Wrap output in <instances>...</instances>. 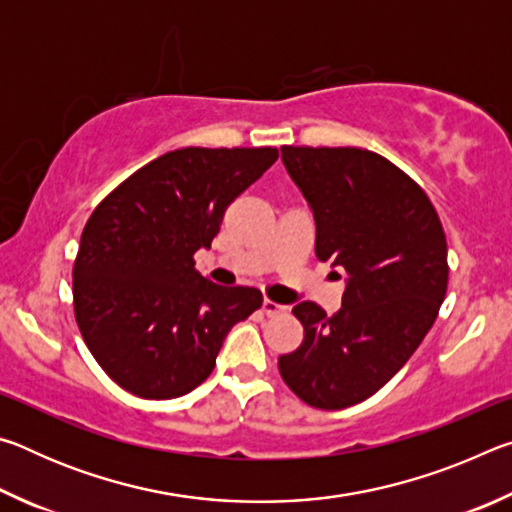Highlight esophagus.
Segmentation results:
<instances>
[{"label":"esophagus","instance_id":"1","mask_svg":"<svg viewBox=\"0 0 512 512\" xmlns=\"http://www.w3.org/2000/svg\"><path fill=\"white\" fill-rule=\"evenodd\" d=\"M262 309H264V314H266V316H280V314H284V311H287V307H284V305H277V302L268 300V298L262 302Z\"/></svg>","mask_w":512,"mask_h":512}]
</instances>
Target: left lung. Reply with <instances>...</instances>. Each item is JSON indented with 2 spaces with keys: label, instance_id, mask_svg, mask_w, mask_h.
<instances>
[{
  "label": "left lung",
  "instance_id": "obj_1",
  "mask_svg": "<svg viewBox=\"0 0 512 512\" xmlns=\"http://www.w3.org/2000/svg\"><path fill=\"white\" fill-rule=\"evenodd\" d=\"M282 162L314 212L316 257L345 271V291L334 316L316 302L293 307L305 339L277 368L314 409H348L411 359L436 320L449 275L443 223L379 153L282 146Z\"/></svg>",
  "mask_w": 512,
  "mask_h": 512
}]
</instances>
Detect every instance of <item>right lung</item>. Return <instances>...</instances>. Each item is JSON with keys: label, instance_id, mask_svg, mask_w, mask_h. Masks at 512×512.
Instances as JSON below:
<instances>
[{"label": "right lung", "instance_id": "add662e5", "mask_svg": "<svg viewBox=\"0 0 512 512\" xmlns=\"http://www.w3.org/2000/svg\"><path fill=\"white\" fill-rule=\"evenodd\" d=\"M277 149L169 151L94 207L74 262V316L103 372L144 400H171L210 377L225 334L262 307L253 287L194 268L235 198Z\"/></svg>", "mask_w": 512, "mask_h": 512}]
</instances>
